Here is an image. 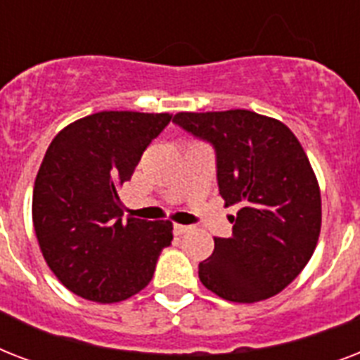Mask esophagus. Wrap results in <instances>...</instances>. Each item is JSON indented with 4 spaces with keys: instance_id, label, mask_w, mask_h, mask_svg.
I'll return each instance as SVG.
<instances>
[{
    "instance_id": "1",
    "label": "esophagus",
    "mask_w": 360,
    "mask_h": 360,
    "mask_svg": "<svg viewBox=\"0 0 360 360\" xmlns=\"http://www.w3.org/2000/svg\"><path fill=\"white\" fill-rule=\"evenodd\" d=\"M191 230V226L185 224H174V233L175 236H181V233H185V231Z\"/></svg>"
}]
</instances>
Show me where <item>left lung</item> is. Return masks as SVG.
<instances>
[{"instance_id": "8db88e82", "label": "left lung", "mask_w": 360, "mask_h": 360, "mask_svg": "<svg viewBox=\"0 0 360 360\" xmlns=\"http://www.w3.org/2000/svg\"><path fill=\"white\" fill-rule=\"evenodd\" d=\"M174 123L217 153L219 192L231 237H214L200 263L202 284L231 302L276 295L312 257L321 230V194L307 153L282 121L250 110L179 112Z\"/></svg>"}]
</instances>
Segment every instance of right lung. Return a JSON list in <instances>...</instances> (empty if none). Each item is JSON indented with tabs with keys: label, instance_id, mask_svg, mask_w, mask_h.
I'll list each match as a JSON object with an SVG mask.
<instances>
[{
	"label": "right lung",
	"instance_id": "right-lung-1",
	"mask_svg": "<svg viewBox=\"0 0 360 360\" xmlns=\"http://www.w3.org/2000/svg\"><path fill=\"white\" fill-rule=\"evenodd\" d=\"M169 114L98 112L65 127L33 186V228L48 267L69 291L117 302L153 278L169 220L123 219L120 186L130 179Z\"/></svg>",
	"mask_w": 360,
	"mask_h": 360
}]
</instances>
